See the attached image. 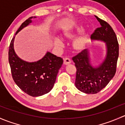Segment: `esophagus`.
Masks as SVG:
<instances>
[{
	"label": "esophagus",
	"instance_id": "esophagus-1",
	"mask_svg": "<svg viewBox=\"0 0 125 125\" xmlns=\"http://www.w3.org/2000/svg\"><path fill=\"white\" fill-rule=\"evenodd\" d=\"M71 63V60L69 57H65L64 58V64H69Z\"/></svg>",
	"mask_w": 125,
	"mask_h": 125
}]
</instances>
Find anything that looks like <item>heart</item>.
<instances>
[{"instance_id": "b5f03b06", "label": "heart", "mask_w": 125, "mask_h": 125, "mask_svg": "<svg viewBox=\"0 0 125 125\" xmlns=\"http://www.w3.org/2000/svg\"><path fill=\"white\" fill-rule=\"evenodd\" d=\"M83 41H84V38H79L77 39L75 42V46L77 47H81L83 43ZM55 43L58 46H61L62 44V40L60 38H57L55 40Z\"/></svg>"}]
</instances>
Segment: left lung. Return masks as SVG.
I'll use <instances>...</instances> for the list:
<instances>
[{
  "mask_svg": "<svg viewBox=\"0 0 125 125\" xmlns=\"http://www.w3.org/2000/svg\"><path fill=\"white\" fill-rule=\"evenodd\" d=\"M95 17L101 26L96 28L91 38L106 42V59L99 66L94 67L90 64L87 49L82 50L72 57L76 68L75 85L79 90L87 94L97 93L107 85L115 75L119 57V43L114 30L106 21Z\"/></svg>",
  "mask_w": 125,
  "mask_h": 125,
  "instance_id": "1",
  "label": "left lung"
}]
</instances>
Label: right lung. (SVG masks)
<instances>
[{"label":"right lung","mask_w":125,"mask_h":125,"mask_svg":"<svg viewBox=\"0 0 125 125\" xmlns=\"http://www.w3.org/2000/svg\"><path fill=\"white\" fill-rule=\"evenodd\" d=\"M32 17L24 21L16 32H19L31 22ZM14 37L9 47L8 60L12 77L18 87L33 97L40 96L52 89L59 69L63 63L62 58L47 52L37 62H28L19 58L14 49Z\"/></svg>","instance_id":"right-lung-1"}]
</instances>
